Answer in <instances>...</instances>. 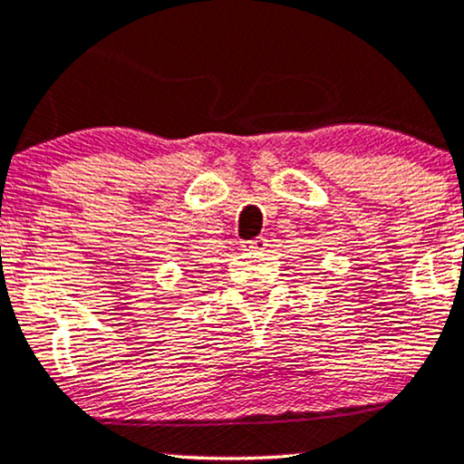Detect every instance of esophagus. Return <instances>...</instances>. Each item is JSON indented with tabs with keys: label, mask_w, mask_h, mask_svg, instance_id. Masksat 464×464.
Instances as JSON below:
<instances>
[{
	"label": "esophagus",
	"mask_w": 464,
	"mask_h": 464,
	"mask_svg": "<svg viewBox=\"0 0 464 464\" xmlns=\"http://www.w3.org/2000/svg\"><path fill=\"white\" fill-rule=\"evenodd\" d=\"M265 246H267V239H263V237H256V239H252V242H246L244 244V250H248V252H261Z\"/></svg>",
	"instance_id": "esophagus-1"
}]
</instances>
